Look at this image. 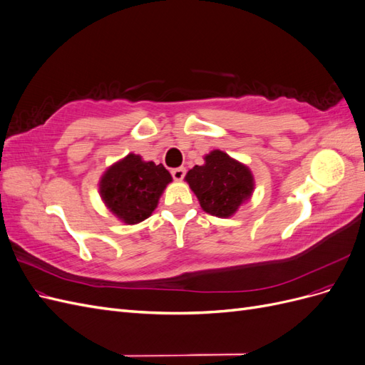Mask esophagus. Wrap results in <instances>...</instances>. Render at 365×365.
Returning <instances> with one entry per match:
<instances>
[{
  "mask_svg": "<svg viewBox=\"0 0 365 365\" xmlns=\"http://www.w3.org/2000/svg\"><path fill=\"white\" fill-rule=\"evenodd\" d=\"M172 176L175 181H181L184 176H185V169L184 168H176L172 170Z\"/></svg>",
  "mask_w": 365,
  "mask_h": 365,
  "instance_id": "34e87169",
  "label": "esophagus"
}]
</instances>
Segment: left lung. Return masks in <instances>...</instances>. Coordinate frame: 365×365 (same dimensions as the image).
I'll list each match as a JSON object with an SVG mask.
<instances>
[{
    "label": "left lung",
    "mask_w": 365,
    "mask_h": 365,
    "mask_svg": "<svg viewBox=\"0 0 365 365\" xmlns=\"http://www.w3.org/2000/svg\"><path fill=\"white\" fill-rule=\"evenodd\" d=\"M202 165H195L185 181L196 195L204 212L217 217L233 216L254 190L251 170L222 150H212Z\"/></svg>",
    "instance_id": "1"
}]
</instances>
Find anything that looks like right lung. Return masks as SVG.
Segmentation results:
<instances>
[{
    "instance_id": "right-lung-1",
    "label": "right lung",
    "mask_w": 365,
    "mask_h": 365,
    "mask_svg": "<svg viewBox=\"0 0 365 365\" xmlns=\"http://www.w3.org/2000/svg\"><path fill=\"white\" fill-rule=\"evenodd\" d=\"M170 181L172 176L163 164L143 161L140 155L129 153L103 173L98 190L106 207L132 225L152 215Z\"/></svg>"
}]
</instances>
